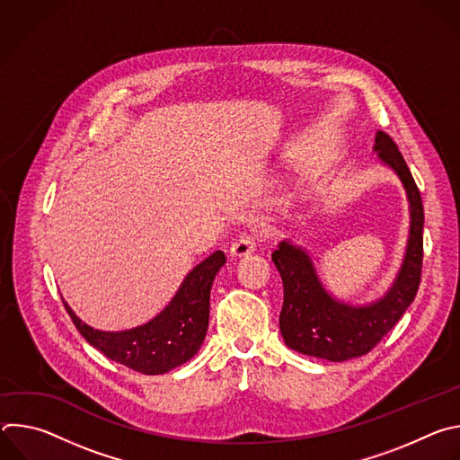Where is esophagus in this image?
Masks as SVG:
<instances>
[{"label":"esophagus","instance_id":"34e87169","mask_svg":"<svg viewBox=\"0 0 460 460\" xmlns=\"http://www.w3.org/2000/svg\"><path fill=\"white\" fill-rule=\"evenodd\" d=\"M254 247H256V238L251 236V234H243V236H240L238 240L233 242L231 256H238V258L247 256L254 251Z\"/></svg>","mask_w":460,"mask_h":460}]
</instances>
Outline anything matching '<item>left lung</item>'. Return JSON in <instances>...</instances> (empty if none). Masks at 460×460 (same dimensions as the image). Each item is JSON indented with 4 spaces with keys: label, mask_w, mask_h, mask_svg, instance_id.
Masks as SVG:
<instances>
[{
    "label": "left lung",
    "mask_w": 460,
    "mask_h": 460,
    "mask_svg": "<svg viewBox=\"0 0 460 460\" xmlns=\"http://www.w3.org/2000/svg\"><path fill=\"white\" fill-rule=\"evenodd\" d=\"M373 151L399 176L410 204V234L401 270L380 298L353 305L323 288L304 247L282 240L271 254L284 284L280 333L286 346L302 355L344 362L369 353L406 313L419 291L424 227L420 192L397 144L382 130L375 135Z\"/></svg>",
    "instance_id": "left-lung-1"
}]
</instances>
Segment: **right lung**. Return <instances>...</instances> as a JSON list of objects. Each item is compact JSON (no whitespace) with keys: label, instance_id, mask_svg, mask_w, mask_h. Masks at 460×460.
<instances>
[{"label":"right lung","instance_id":"add662e5","mask_svg":"<svg viewBox=\"0 0 460 460\" xmlns=\"http://www.w3.org/2000/svg\"><path fill=\"white\" fill-rule=\"evenodd\" d=\"M224 264V251H215L187 273L171 302L155 318L133 330H94L61 300L82 337L107 358L144 375H162L185 364L202 348L209 325L211 286Z\"/></svg>","mask_w":460,"mask_h":460}]
</instances>
